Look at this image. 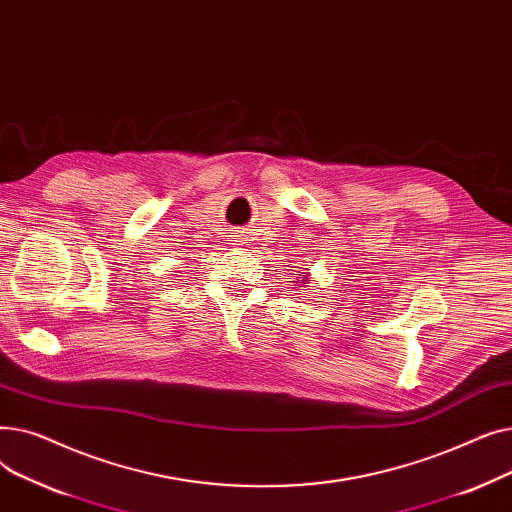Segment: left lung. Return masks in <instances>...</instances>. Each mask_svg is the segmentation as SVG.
Wrapping results in <instances>:
<instances>
[{
    "label": "left lung",
    "instance_id": "obj_1",
    "mask_svg": "<svg viewBox=\"0 0 512 512\" xmlns=\"http://www.w3.org/2000/svg\"><path fill=\"white\" fill-rule=\"evenodd\" d=\"M301 274H305V276H303V280H297V282H299V284H301V286H305V284H307V282H309V272H299V274H297V276H301Z\"/></svg>",
    "mask_w": 512,
    "mask_h": 512
}]
</instances>
